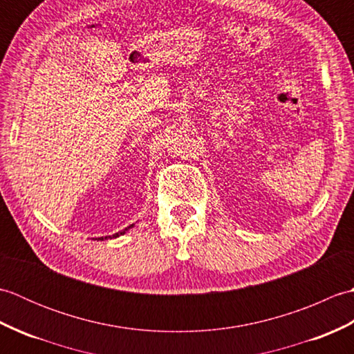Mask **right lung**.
Segmentation results:
<instances>
[{
  "label": "right lung",
  "instance_id": "right-lung-1",
  "mask_svg": "<svg viewBox=\"0 0 354 354\" xmlns=\"http://www.w3.org/2000/svg\"><path fill=\"white\" fill-rule=\"evenodd\" d=\"M133 227V223L132 225H129V227H127V228H124L123 231H120V232H115V234L114 236H106V237H104V239H112V237H118V236H122V234H124V232L127 231V230H129V228H132ZM97 240H103V237H99V239H97Z\"/></svg>",
  "mask_w": 354,
  "mask_h": 354
}]
</instances>
